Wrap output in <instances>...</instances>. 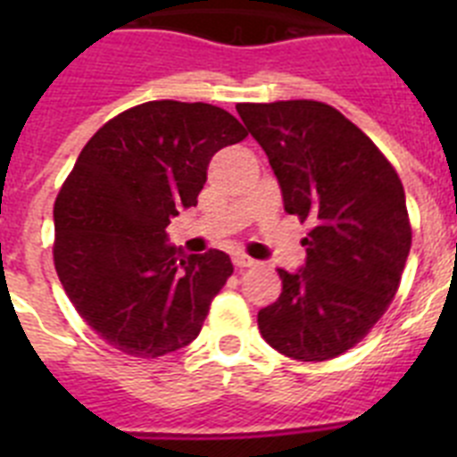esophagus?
Masks as SVG:
<instances>
[{
    "label": "esophagus",
    "instance_id": "esophagus-1",
    "mask_svg": "<svg viewBox=\"0 0 457 457\" xmlns=\"http://www.w3.org/2000/svg\"><path fill=\"white\" fill-rule=\"evenodd\" d=\"M233 263H236V268H240V270L256 268V261H253V258H249L247 253H236V256H233Z\"/></svg>",
    "mask_w": 457,
    "mask_h": 457
}]
</instances>
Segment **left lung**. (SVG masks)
<instances>
[{
    "mask_svg": "<svg viewBox=\"0 0 457 457\" xmlns=\"http://www.w3.org/2000/svg\"><path fill=\"white\" fill-rule=\"evenodd\" d=\"M288 215L309 220L306 261L278 270L281 295L258 311V329L286 357L325 361L357 345L394 300L411 226L405 189L373 141L316 100L242 103Z\"/></svg>",
    "mask_w": 457,
    "mask_h": 457,
    "instance_id": "obj_1",
    "label": "left lung"
}]
</instances>
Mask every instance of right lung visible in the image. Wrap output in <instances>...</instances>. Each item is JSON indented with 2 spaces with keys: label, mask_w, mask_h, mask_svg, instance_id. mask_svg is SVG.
I'll return each mask as SVG.
<instances>
[{
  "label": "right lung",
  "mask_w": 457,
  "mask_h": 457,
  "mask_svg": "<svg viewBox=\"0 0 457 457\" xmlns=\"http://www.w3.org/2000/svg\"><path fill=\"white\" fill-rule=\"evenodd\" d=\"M245 137L215 104L151 100L79 153L54 204V268L79 316L120 353L155 359L199 337L233 263L220 249L185 256L167 226L196 205L210 157Z\"/></svg>",
  "instance_id": "obj_1"
}]
</instances>
